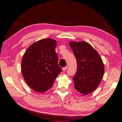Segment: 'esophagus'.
Instances as JSON below:
<instances>
[{
  "instance_id": "34e87169",
  "label": "esophagus",
  "mask_w": 122,
  "mask_h": 122,
  "mask_svg": "<svg viewBox=\"0 0 122 122\" xmlns=\"http://www.w3.org/2000/svg\"><path fill=\"white\" fill-rule=\"evenodd\" d=\"M67 67H63V68H62V71H66V70H67Z\"/></svg>"
}]
</instances>
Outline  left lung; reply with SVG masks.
<instances>
[{
  "mask_svg": "<svg viewBox=\"0 0 122 122\" xmlns=\"http://www.w3.org/2000/svg\"><path fill=\"white\" fill-rule=\"evenodd\" d=\"M77 64L73 77L75 89L88 95L98 87L104 73V64L100 55L92 45L86 41H70Z\"/></svg>",
  "mask_w": 122,
  "mask_h": 122,
  "instance_id": "obj_1",
  "label": "left lung"
}]
</instances>
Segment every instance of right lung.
<instances>
[{"label":"right lung","instance_id":"1","mask_svg":"<svg viewBox=\"0 0 122 122\" xmlns=\"http://www.w3.org/2000/svg\"><path fill=\"white\" fill-rule=\"evenodd\" d=\"M56 45L54 39H41L30 45L22 56V76L29 86L36 92H44L51 88L62 71L55 50Z\"/></svg>","mask_w":122,"mask_h":122}]
</instances>
